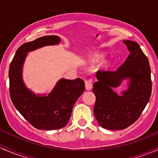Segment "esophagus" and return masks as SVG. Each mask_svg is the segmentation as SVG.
Wrapping results in <instances>:
<instances>
[{"label": "esophagus", "mask_w": 158, "mask_h": 158, "mask_svg": "<svg viewBox=\"0 0 158 158\" xmlns=\"http://www.w3.org/2000/svg\"><path fill=\"white\" fill-rule=\"evenodd\" d=\"M85 88L86 90L89 91V90H91L92 88V81L91 79H88V80H85Z\"/></svg>", "instance_id": "1"}]
</instances>
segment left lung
Segmentation results:
<instances>
[{
    "label": "left lung",
    "mask_w": 158,
    "mask_h": 158,
    "mask_svg": "<svg viewBox=\"0 0 158 158\" xmlns=\"http://www.w3.org/2000/svg\"><path fill=\"white\" fill-rule=\"evenodd\" d=\"M130 51L124 63L115 71L98 70L93 85L96 96L94 113L98 124L108 130H122L139 118L152 94L151 68L137 43L124 40ZM128 79V89L118 95L114 88Z\"/></svg>",
    "instance_id": "obj_1"
}]
</instances>
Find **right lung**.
I'll return each instance as SVG.
<instances>
[{"mask_svg": "<svg viewBox=\"0 0 158 158\" xmlns=\"http://www.w3.org/2000/svg\"><path fill=\"white\" fill-rule=\"evenodd\" d=\"M58 36H45L25 43L17 49L9 70L10 98L13 105L31 125L39 130L60 129L70 118L73 107L84 92L82 79H60L48 94H36L27 88L22 69L27 53L46 46L59 44Z\"/></svg>", "mask_w": 158, "mask_h": 158, "instance_id": "right-lung-1", "label": "right lung"}]
</instances>
